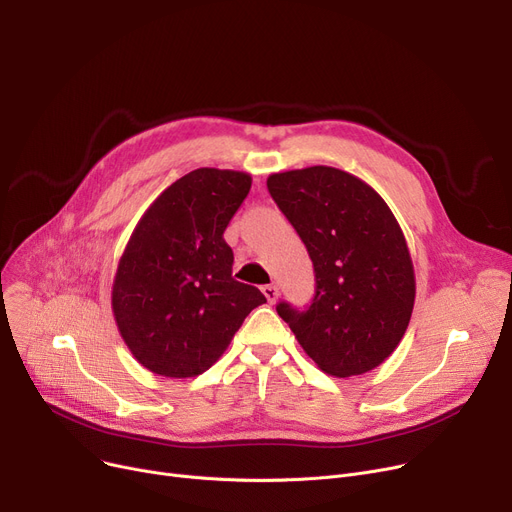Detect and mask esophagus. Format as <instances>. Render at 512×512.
<instances>
[{"label":"esophagus","instance_id":"esophagus-1","mask_svg":"<svg viewBox=\"0 0 512 512\" xmlns=\"http://www.w3.org/2000/svg\"><path fill=\"white\" fill-rule=\"evenodd\" d=\"M261 292H263V297L267 299V303H276V299L280 297V290H278V286H274V284L261 286Z\"/></svg>","mask_w":512,"mask_h":512}]
</instances>
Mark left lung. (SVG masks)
Returning <instances> with one entry per match:
<instances>
[{
	"mask_svg": "<svg viewBox=\"0 0 512 512\" xmlns=\"http://www.w3.org/2000/svg\"><path fill=\"white\" fill-rule=\"evenodd\" d=\"M267 191L305 242L315 297L278 315L315 365L351 378L382 365L407 332L415 272L394 213L361 178L330 166L278 172Z\"/></svg>",
	"mask_w": 512,
	"mask_h": 512,
	"instance_id": "1",
	"label": "left lung"
}]
</instances>
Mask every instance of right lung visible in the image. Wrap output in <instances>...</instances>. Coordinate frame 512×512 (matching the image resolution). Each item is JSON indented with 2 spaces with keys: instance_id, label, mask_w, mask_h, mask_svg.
I'll return each mask as SVG.
<instances>
[{
  "instance_id": "obj_1",
  "label": "right lung",
  "mask_w": 512,
  "mask_h": 512,
  "mask_svg": "<svg viewBox=\"0 0 512 512\" xmlns=\"http://www.w3.org/2000/svg\"><path fill=\"white\" fill-rule=\"evenodd\" d=\"M251 191V176L199 168L143 213L120 257L112 311L145 369L195 378L218 361L263 294L232 278L224 230Z\"/></svg>"
}]
</instances>
